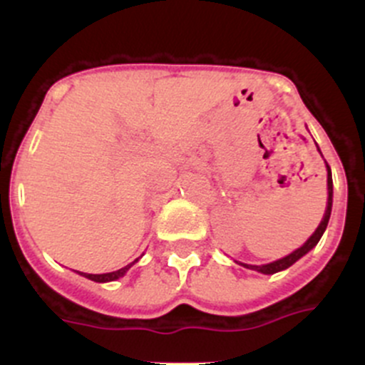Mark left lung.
<instances>
[{
    "instance_id": "left-lung-1",
    "label": "left lung",
    "mask_w": 365,
    "mask_h": 365,
    "mask_svg": "<svg viewBox=\"0 0 365 365\" xmlns=\"http://www.w3.org/2000/svg\"><path fill=\"white\" fill-rule=\"evenodd\" d=\"M327 187H329V200H327V210H325V215H323V220L319 222V226L316 227L314 233L309 237V240L305 242L302 247H298L297 251H293L292 254H288L286 257H282V259H277L274 261V263H268V264H245V263H240L244 264L245 268H251V270H257L261 272V274H275V272H281V270H286V268L292 267L295 261L300 259L302 256H305L309 251H311L312 247H314L316 244L319 242V238H322V235L325 233L327 230V224H329V219H330V213H332V196H334V185H332V173H330V165L327 164Z\"/></svg>"
}]
</instances>
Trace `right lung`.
I'll return each instance as SVG.
<instances>
[{"instance_id": "add662e5", "label": "right lung", "mask_w": 365, "mask_h": 365, "mask_svg": "<svg viewBox=\"0 0 365 365\" xmlns=\"http://www.w3.org/2000/svg\"><path fill=\"white\" fill-rule=\"evenodd\" d=\"M134 263H138V259L132 261V263H130V264H127V267L120 268V270H116V272H109V274H84V272H79V274L83 275V277L91 279V281H95V282H109V281H116V279L123 277V275L127 274L128 268H130L132 264H134Z\"/></svg>"}]
</instances>
